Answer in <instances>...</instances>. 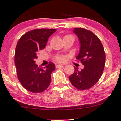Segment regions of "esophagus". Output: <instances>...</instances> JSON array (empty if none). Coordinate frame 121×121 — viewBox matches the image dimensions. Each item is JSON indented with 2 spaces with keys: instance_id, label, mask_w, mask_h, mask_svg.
I'll list each match as a JSON object with an SVG mask.
<instances>
[{
  "instance_id": "1",
  "label": "esophagus",
  "mask_w": 121,
  "mask_h": 121,
  "mask_svg": "<svg viewBox=\"0 0 121 121\" xmlns=\"http://www.w3.org/2000/svg\"><path fill=\"white\" fill-rule=\"evenodd\" d=\"M62 67H64V65H61V64H58V65H56V68H62Z\"/></svg>"
}]
</instances>
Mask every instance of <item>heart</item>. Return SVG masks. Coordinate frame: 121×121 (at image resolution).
I'll use <instances>...</instances> for the list:
<instances>
[{
    "label": "heart",
    "instance_id": "heart-1",
    "mask_svg": "<svg viewBox=\"0 0 121 121\" xmlns=\"http://www.w3.org/2000/svg\"><path fill=\"white\" fill-rule=\"evenodd\" d=\"M66 36H68V35H66ZM56 60L58 62H63L64 60H65V58L63 56H58V57H56Z\"/></svg>",
    "mask_w": 121,
    "mask_h": 121
}]
</instances>
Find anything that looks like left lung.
Here are the masks:
<instances>
[{
  "mask_svg": "<svg viewBox=\"0 0 121 121\" xmlns=\"http://www.w3.org/2000/svg\"><path fill=\"white\" fill-rule=\"evenodd\" d=\"M74 32L80 40V51L77 59L84 65L69 77L72 85L80 90L91 88L102 75L105 64V53L99 38L92 31L84 28H75Z\"/></svg>",
  "mask_w": 121,
  "mask_h": 121,
  "instance_id": "8db88e82",
  "label": "left lung"
}]
</instances>
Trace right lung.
Returning <instances> with one entry per match:
<instances>
[{
    "instance_id": "right-lung-1",
    "label": "right lung",
    "mask_w": 121,
    "mask_h": 121,
    "mask_svg": "<svg viewBox=\"0 0 121 121\" xmlns=\"http://www.w3.org/2000/svg\"><path fill=\"white\" fill-rule=\"evenodd\" d=\"M53 29H37L23 35L16 45L14 63L22 85L29 91L40 93L51 82V74L55 70L54 64L50 62L44 68L36 64L37 52L44 49L48 37L56 31Z\"/></svg>"
}]
</instances>
